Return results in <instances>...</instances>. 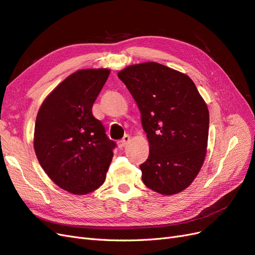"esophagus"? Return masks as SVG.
Instances as JSON below:
<instances>
[{
	"label": "esophagus",
	"mask_w": 255,
	"mask_h": 255,
	"mask_svg": "<svg viewBox=\"0 0 255 255\" xmlns=\"http://www.w3.org/2000/svg\"><path fill=\"white\" fill-rule=\"evenodd\" d=\"M129 141H130V137H129V135H125V137H123L121 140H119V141H118L119 148H120V149H123V148H125V146L129 142Z\"/></svg>",
	"instance_id": "1"
}]
</instances>
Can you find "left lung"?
Listing matches in <instances>:
<instances>
[{
  "label": "left lung",
  "instance_id": "left-lung-1",
  "mask_svg": "<svg viewBox=\"0 0 255 255\" xmlns=\"http://www.w3.org/2000/svg\"><path fill=\"white\" fill-rule=\"evenodd\" d=\"M136 101L150 143L140 165L142 182L161 195L192 183L206 155L210 115L186 74L157 63L128 66L118 73Z\"/></svg>",
  "mask_w": 255,
  "mask_h": 255
}]
</instances>
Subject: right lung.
Wrapping results in <instances>:
<instances>
[{
    "label": "right lung",
    "mask_w": 255,
    "mask_h": 255,
    "mask_svg": "<svg viewBox=\"0 0 255 255\" xmlns=\"http://www.w3.org/2000/svg\"><path fill=\"white\" fill-rule=\"evenodd\" d=\"M107 69L69 75L44 100L35 125L34 148L45 173L60 188L84 195L105 181L116 142L92 115Z\"/></svg>",
    "instance_id": "obj_1"
}]
</instances>
